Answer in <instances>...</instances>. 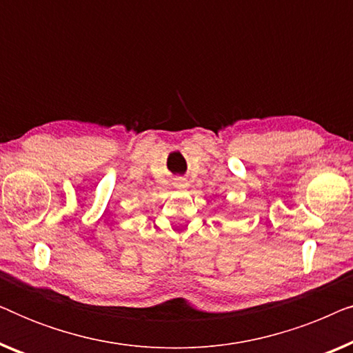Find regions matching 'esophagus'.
Returning a JSON list of instances; mask_svg holds the SVG:
<instances>
[{
    "label": "esophagus",
    "instance_id": "34e87169",
    "mask_svg": "<svg viewBox=\"0 0 353 353\" xmlns=\"http://www.w3.org/2000/svg\"><path fill=\"white\" fill-rule=\"evenodd\" d=\"M173 185H175L176 188H180V190H185V188L190 186V183H188V181L185 180V178H176Z\"/></svg>",
    "mask_w": 353,
    "mask_h": 353
}]
</instances>
